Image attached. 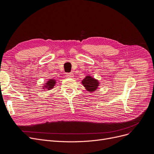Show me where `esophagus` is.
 Wrapping results in <instances>:
<instances>
[{
	"instance_id": "1",
	"label": "esophagus",
	"mask_w": 154,
	"mask_h": 154,
	"mask_svg": "<svg viewBox=\"0 0 154 154\" xmlns=\"http://www.w3.org/2000/svg\"><path fill=\"white\" fill-rule=\"evenodd\" d=\"M66 76L67 78H72V77L74 76V75H73V74H72V73H67Z\"/></svg>"
}]
</instances>
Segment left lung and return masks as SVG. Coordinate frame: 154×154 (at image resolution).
Listing matches in <instances>:
<instances>
[{
	"mask_svg": "<svg viewBox=\"0 0 154 154\" xmlns=\"http://www.w3.org/2000/svg\"><path fill=\"white\" fill-rule=\"evenodd\" d=\"M82 83L87 91L91 92L95 91V90L98 88V87L100 85L97 79H95L90 75L86 76V77L82 80Z\"/></svg>",
	"mask_w": 154,
	"mask_h": 154,
	"instance_id": "obj_1",
	"label": "left lung"
}]
</instances>
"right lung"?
Masks as SVG:
<instances>
[{"label": "right lung", "mask_w": 154, "mask_h": 154, "mask_svg": "<svg viewBox=\"0 0 154 154\" xmlns=\"http://www.w3.org/2000/svg\"><path fill=\"white\" fill-rule=\"evenodd\" d=\"M55 84H56V80H55L54 79H49L48 81H47L46 83H45V84L43 85V89L50 91V90H51V88H54V87L55 86Z\"/></svg>", "instance_id": "add662e5"}]
</instances>
